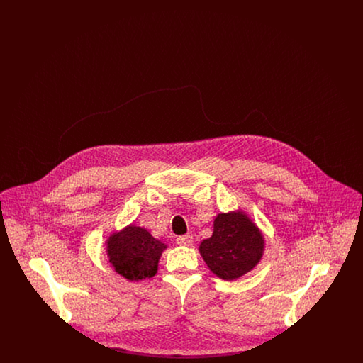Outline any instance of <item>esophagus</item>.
I'll return each instance as SVG.
<instances>
[{"instance_id":"34e87169","label":"esophagus","mask_w":363,"mask_h":363,"mask_svg":"<svg viewBox=\"0 0 363 363\" xmlns=\"http://www.w3.org/2000/svg\"><path fill=\"white\" fill-rule=\"evenodd\" d=\"M177 243L178 245H181V246H191V243H193V237L190 235V234H185V235H179V237H177Z\"/></svg>"}]
</instances>
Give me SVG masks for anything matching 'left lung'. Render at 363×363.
Instances as JSON below:
<instances>
[{
  "label": "left lung",
  "instance_id": "8db88e82",
  "mask_svg": "<svg viewBox=\"0 0 363 363\" xmlns=\"http://www.w3.org/2000/svg\"><path fill=\"white\" fill-rule=\"evenodd\" d=\"M262 250L264 238L259 228L242 212L218 215L212 237L200 245L208 268L225 280H234L253 269Z\"/></svg>",
  "mask_w": 363,
  "mask_h": 363
}]
</instances>
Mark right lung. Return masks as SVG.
<instances>
[{"mask_svg": "<svg viewBox=\"0 0 363 363\" xmlns=\"http://www.w3.org/2000/svg\"><path fill=\"white\" fill-rule=\"evenodd\" d=\"M166 245L155 240L147 230L129 225L113 234L107 241V255L114 269L128 280L152 277Z\"/></svg>", "mask_w": 363, "mask_h": 363, "instance_id": "1", "label": "right lung"}]
</instances>
